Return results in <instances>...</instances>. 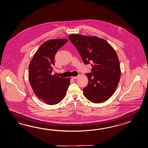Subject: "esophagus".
<instances>
[{
  "instance_id": "obj_1",
  "label": "esophagus",
  "mask_w": 148,
  "mask_h": 148,
  "mask_svg": "<svg viewBox=\"0 0 148 148\" xmlns=\"http://www.w3.org/2000/svg\"><path fill=\"white\" fill-rule=\"evenodd\" d=\"M78 77H79L78 76H73V77H72V79H77Z\"/></svg>"
}]
</instances>
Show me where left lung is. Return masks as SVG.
I'll return each mask as SVG.
<instances>
[{
    "label": "left lung",
    "instance_id": "left-lung-1",
    "mask_svg": "<svg viewBox=\"0 0 148 148\" xmlns=\"http://www.w3.org/2000/svg\"><path fill=\"white\" fill-rule=\"evenodd\" d=\"M69 39L85 64L91 63L92 72L86 73L88 83L83 88L85 97L94 103L108 100L113 94L121 77L120 62L114 49L104 39L72 34Z\"/></svg>",
    "mask_w": 148,
    "mask_h": 148
}]
</instances>
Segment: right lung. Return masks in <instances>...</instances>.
I'll return each mask as SVG.
<instances>
[{"label":"right lung","instance_id":"right-lung-1","mask_svg":"<svg viewBox=\"0 0 148 148\" xmlns=\"http://www.w3.org/2000/svg\"><path fill=\"white\" fill-rule=\"evenodd\" d=\"M68 41L66 39H51L44 42L30 62L28 78L35 94L48 105L60 102L66 94L70 78L51 75L55 56Z\"/></svg>","mask_w":148,"mask_h":148}]
</instances>
